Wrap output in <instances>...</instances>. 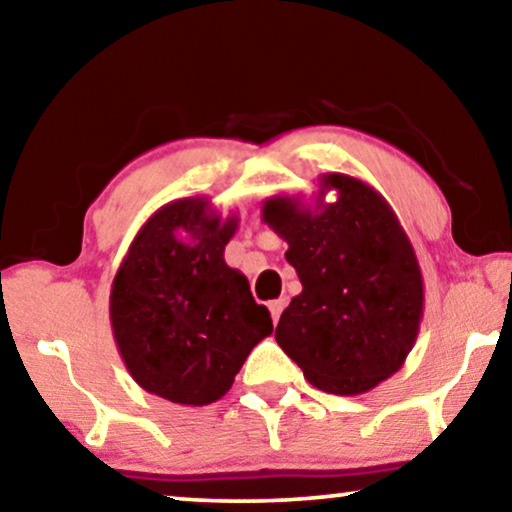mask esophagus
<instances>
[{"mask_svg":"<svg viewBox=\"0 0 512 512\" xmlns=\"http://www.w3.org/2000/svg\"><path fill=\"white\" fill-rule=\"evenodd\" d=\"M282 308H285V301L278 299V301H271L269 303V310H271V317H273V324H278V319L282 315Z\"/></svg>","mask_w":512,"mask_h":512,"instance_id":"obj_1","label":"esophagus"}]
</instances>
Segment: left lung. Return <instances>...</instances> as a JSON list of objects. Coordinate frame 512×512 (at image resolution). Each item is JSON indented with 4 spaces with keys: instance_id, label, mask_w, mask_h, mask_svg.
Instances as JSON below:
<instances>
[{
    "instance_id": "obj_1",
    "label": "left lung",
    "mask_w": 512,
    "mask_h": 512,
    "mask_svg": "<svg viewBox=\"0 0 512 512\" xmlns=\"http://www.w3.org/2000/svg\"><path fill=\"white\" fill-rule=\"evenodd\" d=\"M335 189L336 202L323 195ZM262 220L287 241L301 280L276 340L305 379L361 395L402 368L423 319V276L407 232L384 197L349 174L319 177L315 209L273 195Z\"/></svg>"
}]
</instances>
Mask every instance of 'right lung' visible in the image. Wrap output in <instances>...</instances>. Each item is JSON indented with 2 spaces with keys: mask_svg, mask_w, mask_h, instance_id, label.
Wrapping results in <instances>:
<instances>
[{
  "mask_svg": "<svg viewBox=\"0 0 512 512\" xmlns=\"http://www.w3.org/2000/svg\"><path fill=\"white\" fill-rule=\"evenodd\" d=\"M239 218L207 197L167 202L140 227L110 292L114 342L144 391L204 407L223 398L273 333L248 278L225 262Z\"/></svg>",
  "mask_w": 512,
  "mask_h": 512,
  "instance_id": "1",
  "label": "right lung"
}]
</instances>
